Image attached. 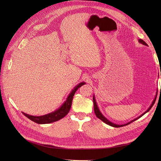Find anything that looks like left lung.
I'll return each instance as SVG.
<instances>
[{
    "label": "left lung",
    "mask_w": 161,
    "mask_h": 161,
    "mask_svg": "<svg viewBox=\"0 0 161 161\" xmlns=\"http://www.w3.org/2000/svg\"><path fill=\"white\" fill-rule=\"evenodd\" d=\"M138 42H139V43H142V44H143V45H145V46H148L147 45V43H146L145 42H144L142 40H138ZM160 76H161V73H160ZM157 95L156 94V95H155V97H154V100H153V101L152 102V104L150 105V106L148 108V109L145 112H144V113L142 114V115H140V116H138V118H135V119H132L131 121H129V122H128V123H126V124H121V125H119V124H114V123H113V122H111V121H110L109 120H108V119H107L102 114V113L100 111V110H99V108H98V106H97V102H96V100H95V95H93V98H92V99H93V103H94V111H95V115H96V116L97 117V118H98L99 119H100L101 121H103L104 123H105L106 124H108V125H110V126H112V127H114V128H119V127H123V126H125V125H128V124H130V123H131V122H133V121H136V120H137L138 119H139L140 118H141V117H142V115H144L145 114H147V112H148L149 111H150V109L152 108V107L153 106V105L154 104V103H155V101H156V99H157Z\"/></svg>",
    "instance_id": "8db88e82"
}]
</instances>
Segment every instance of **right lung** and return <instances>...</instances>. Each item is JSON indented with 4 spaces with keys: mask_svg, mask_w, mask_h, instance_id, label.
<instances>
[{
    "mask_svg": "<svg viewBox=\"0 0 161 161\" xmlns=\"http://www.w3.org/2000/svg\"><path fill=\"white\" fill-rule=\"evenodd\" d=\"M85 84H86L85 82H81L80 83L78 84L75 88L72 90L70 93L66 101H64V103H63L59 108L57 109L54 111L51 112V113L46 114V115H41V116L31 115L23 113V114L25 115L27 118H28L31 121H34V122L39 124H50V123H52V122H54V121H58L59 119L64 118V116H66L68 114H69V112L70 111V109L71 108L72 99H73V97L75 95V93L77 91V89H79V88H80L81 86H82Z\"/></svg>",
    "mask_w": 161,
    "mask_h": 161,
    "instance_id": "obj_1",
    "label": "right lung"
}]
</instances>
